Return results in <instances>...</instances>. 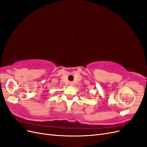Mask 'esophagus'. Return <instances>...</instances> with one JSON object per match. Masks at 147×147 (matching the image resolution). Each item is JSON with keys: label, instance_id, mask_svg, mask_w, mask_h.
<instances>
[{"label": "esophagus", "instance_id": "esophagus-1", "mask_svg": "<svg viewBox=\"0 0 147 147\" xmlns=\"http://www.w3.org/2000/svg\"><path fill=\"white\" fill-rule=\"evenodd\" d=\"M69 84H70V86H73V85H74V83H72V82H70V83H69Z\"/></svg>", "mask_w": 147, "mask_h": 147}]
</instances>
